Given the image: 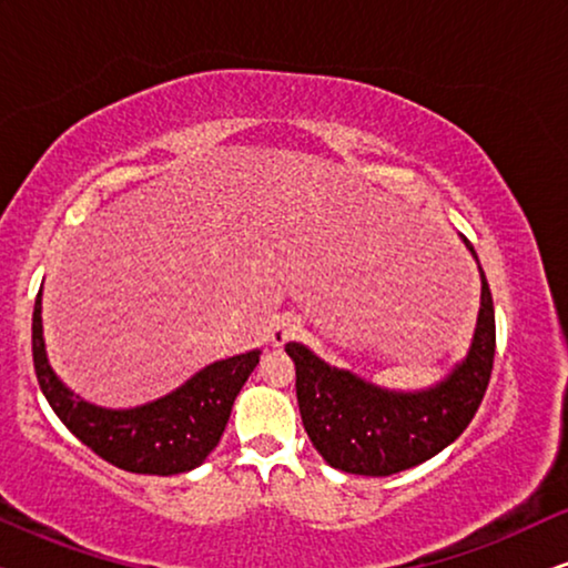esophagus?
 Returning a JSON list of instances; mask_svg holds the SVG:
<instances>
[{
  "label": "esophagus",
  "mask_w": 568,
  "mask_h": 568,
  "mask_svg": "<svg viewBox=\"0 0 568 568\" xmlns=\"http://www.w3.org/2000/svg\"><path fill=\"white\" fill-rule=\"evenodd\" d=\"M302 331V323L300 317L294 315H282L278 321L274 323V328H271V341H274V346H284L286 341H292L297 333Z\"/></svg>",
  "instance_id": "obj_1"
}]
</instances>
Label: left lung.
Segmentation results:
<instances>
[{
  "instance_id": "left-lung-1",
  "label": "left lung",
  "mask_w": 568,
  "mask_h": 568,
  "mask_svg": "<svg viewBox=\"0 0 568 568\" xmlns=\"http://www.w3.org/2000/svg\"><path fill=\"white\" fill-rule=\"evenodd\" d=\"M463 243L478 263L468 237ZM478 274L480 307L468 354L445 379L424 390H387L354 372L331 367L305 344H286L297 369L302 424L331 468L354 476H393L442 453L473 422L496 352L494 300L480 263Z\"/></svg>"
}]
</instances>
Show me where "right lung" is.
I'll use <instances>...</instances> for the list:
<instances>
[{
  "label": "right lung",
  "mask_w": 568,
  "mask_h": 568,
  "mask_svg": "<svg viewBox=\"0 0 568 568\" xmlns=\"http://www.w3.org/2000/svg\"><path fill=\"white\" fill-rule=\"evenodd\" d=\"M41 294L33 310V364L38 385L69 432L115 468L144 476H175L199 468L220 445L232 403L261 359V348L209 364L173 393L134 408H103L61 383L45 354Z\"/></svg>",
  "instance_id": "right-lung-1"
}]
</instances>
